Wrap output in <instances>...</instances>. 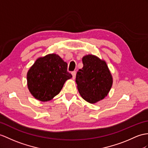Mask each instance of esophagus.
<instances>
[{"label": "esophagus", "mask_w": 148, "mask_h": 148, "mask_svg": "<svg viewBox=\"0 0 148 148\" xmlns=\"http://www.w3.org/2000/svg\"><path fill=\"white\" fill-rule=\"evenodd\" d=\"M76 73H77L76 71H72V72H71L72 77H73V79H75V77H76Z\"/></svg>", "instance_id": "obj_1"}]
</instances>
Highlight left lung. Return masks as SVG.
<instances>
[{
	"instance_id": "obj_1",
	"label": "left lung",
	"mask_w": 148,
	"mask_h": 148,
	"mask_svg": "<svg viewBox=\"0 0 148 148\" xmlns=\"http://www.w3.org/2000/svg\"><path fill=\"white\" fill-rule=\"evenodd\" d=\"M84 66L76 75L78 92L86 102L96 103L103 99L112 85V77L106 63L92 55L83 57Z\"/></svg>"
}]
</instances>
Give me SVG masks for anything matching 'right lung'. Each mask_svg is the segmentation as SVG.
Returning a JSON list of instances; mask_svg holds the SVG:
<instances>
[{"label": "right lung", "instance_id": "1", "mask_svg": "<svg viewBox=\"0 0 148 148\" xmlns=\"http://www.w3.org/2000/svg\"><path fill=\"white\" fill-rule=\"evenodd\" d=\"M72 75L67 71V63L56 54L38 58L27 74L29 90L42 102L51 100L58 94Z\"/></svg>", "mask_w": 148, "mask_h": 148}]
</instances>
